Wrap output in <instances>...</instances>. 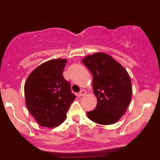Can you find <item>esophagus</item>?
<instances>
[{
  "label": "esophagus",
  "mask_w": 160,
  "mask_h": 160,
  "mask_svg": "<svg viewBox=\"0 0 160 160\" xmlns=\"http://www.w3.org/2000/svg\"><path fill=\"white\" fill-rule=\"evenodd\" d=\"M86 94H87V91H86L85 90H82L81 91L79 92L78 95L80 96V97H82V96H84V95H86Z\"/></svg>",
  "instance_id": "obj_1"
}]
</instances>
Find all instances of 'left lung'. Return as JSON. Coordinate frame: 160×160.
Masks as SVG:
<instances>
[{
    "label": "left lung",
    "instance_id": "8db88e82",
    "mask_svg": "<svg viewBox=\"0 0 160 160\" xmlns=\"http://www.w3.org/2000/svg\"><path fill=\"white\" fill-rule=\"evenodd\" d=\"M93 75L97 97L94 110L87 112L91 121L102 125L115 123L126 112L131 100L132 87L128 71L105 53L87 55L82 60Z\"/></svg>",
    "mask_w": 160,
    "mask_h": 160
}]
</instances>
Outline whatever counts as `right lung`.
<instances>
[{
	"mask_svg": "<svg viewBox=\"0 0 160 160\" xmlns=\"http://www.w3.org/2000/svg\"><path fill=\"white\" fill-rule=\"evenodd\" d=\"M66 59H52L32 70L25 83V104L38 124L53 128L62 123L76 98L62 75Z\"/></svg>",
	"mask_w": 160,
	"mask_h": 160,
	"instance_id": "add662e5",
	"label": "right lung"
}]
</instances>
